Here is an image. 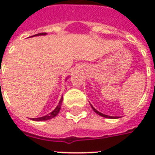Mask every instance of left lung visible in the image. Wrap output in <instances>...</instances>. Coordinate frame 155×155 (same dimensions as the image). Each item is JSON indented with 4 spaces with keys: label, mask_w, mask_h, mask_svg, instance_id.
Here are the masks:
<instances>
[{
    "label": "left lung",
    "mask_w": 155,
    "mask_h": 155,
    "mask_svg": "<svg viewBox=\"0 0 155 155\" xmlns=\"http://www.w3.org/2000/svg\"><path fill=\"white\" fill-rule=\"evenodd\" d=\"M91 107H92V109H93V110L96 113V114H98L99 115H101V116L102 117H104V118H109V119H116V118H118V117H114V116H109V115H106V114H102V113H101V112H99L98 110H96L95 109H94L92 105H91Z\"/></svg>",
    "instance_id": "1"
}]
</instances>
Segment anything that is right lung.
Masks as SVG:
<instances>
[{"label":"right lung","mask_w":155,"mask_h":155,"mask_svg":"<svg viewBox=\"0 0 155 155\" xmlns=\"http://www.w3.org/2000/svg\"><path fill=\"white\" fill-rule=\"evenodd\" d=\"M45 35V33H40V34H37V35H33V36H38V35ZM31 36V37H33ZM67 79V78H66ZM62 101H63V96L61 97V101L59 102V104L58 105L56 106V108L54 109V110L52 111L51 113L50 114H46V115H45V116H42V117H39V118H34V119H32L33 120H35V121H43V120H51L52 118H54L59 114V112L61 110V104H62Z\"/></svg>","instance_id":"obj_1"}]
</instances>
